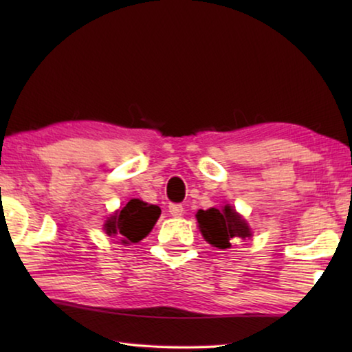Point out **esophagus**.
I'll return each mask as SVG.
<instances>
[{
  "label": "esophagus",
  "instance_id": "esophagus-1",
  "mask_svg": "<svg viewBox=\"0 0 352 352\" xmlns=\"http://www.w3.org/2000/svg\"><path fill=\"white\" fill-rule=\"evenodd\" d=\"M169 212L174 217H180L182 214H183V206L180 204H170L169 205Z\"/></svg>",
  "mask_w": 352,
  "mask_h": 352
}]
</instances>
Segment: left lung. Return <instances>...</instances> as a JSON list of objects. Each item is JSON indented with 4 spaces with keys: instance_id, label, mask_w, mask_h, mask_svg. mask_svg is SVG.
Listing matches in <instances>:
<instances>
[{
    "instance_id": "8db88e82",
    "label": "left lung",
    "mask_w": 352,
    "mask_h": 352,
    "mask_svg": "<svg viewBox=\"0 0 352 352\" xmlns=\"http://www.w3.org/2000/svg\"><path fill=\"white\" fill-rule=\"evenodd\" d=\"M197 222L201 234L211 245L217 248H230L233 239H247L252 236L248 225L231 206H223V210H200L197 212Z\"/></svg>"
}]
</instances>
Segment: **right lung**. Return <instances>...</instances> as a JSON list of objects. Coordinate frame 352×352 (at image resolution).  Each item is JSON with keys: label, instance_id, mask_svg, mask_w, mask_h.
Here are the masks:
<instances>
[{"label": "right lung", "instance_id": "right-lung-1", "mask_svg": "<svg viewBox=\"0 0 352 352\" xmlns=\"http://www.w3.org/2000/svg\"><path fill=\"white\" fill-rule=\"evenodd\" d=\"M160 214L162 210L157 205L132 199L107 220L104 230L109 236L122 237L124 243H136L151 233Z\"/></svg>", "mask_w": 352, "mask_h": 352}]
</instances>
